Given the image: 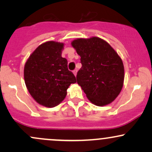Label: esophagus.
Wrapping results in <instances>:
<instances>
[{"instance_id": "esophagus-1", "label": "esophagus", "mask_w": 152, "mask_h": 152, "mask_svg": "<svg viewBox=\"0 0 152 152\" xmlns=\"http://www.w3.org/2000/svg\"><path fill=\"white\" fill-rule=\"evenodd\" d=\"M77 71H78L77 69H74V70L73 71V73H74V74L75 75V76H76V74H77Z\"/></svg>"}]
</instances>
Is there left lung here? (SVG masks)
I'll return each mask as SVG.
<instances>
[{
  "label": "left lung",
  "mask_w": 152,
  "mask_h": 152,
  "mask_svg": "<svg viewBox=\"0 0 152 152\" xmlns=\"http://www.w3.org/2000/svg\"><path fill=\"white\" fill-rule=\"evenodd\" d=\"M71 45L81 56L82 66L76 78L87 98L99 106L112 102L123 87L121 58L109 43L98 37L78 38Z\"/></svg>",
  "instance_id": "8db88e82"
}]
</instances>
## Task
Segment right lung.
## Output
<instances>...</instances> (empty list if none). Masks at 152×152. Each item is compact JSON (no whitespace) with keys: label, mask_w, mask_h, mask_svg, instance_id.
Returning a JSON list of instances; mask_svg holds the SVG:
<instances>
[{"label":"right lung","mask_w":152,"mask_h":152,"mask_svg":"<svg viewBox=\"0 0 152 152\" xmlns=\"http://www.w3.org/2000/svg\"><path fill=\"white\" fill-rule=\"evenodd\" d=\"M64 43L48 41L33 52L24 67V80L29 93L38 104L54 107L65 99L67 89L76 82L61 56Z\"/></svg>","instance_id":"right-lung-1"}]
</instances>
